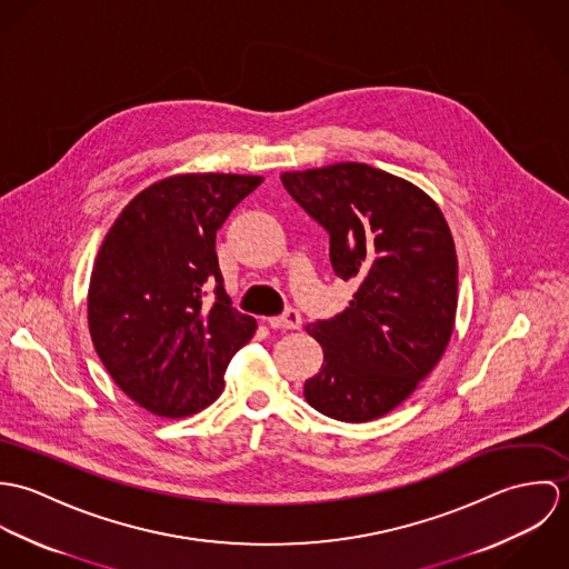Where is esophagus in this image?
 <instances>
[{
  "label": "esophagus",
  "instance_id": "obj_1",
  "mask_svg": "<svg viewBox=\"0 0 569 569\" xmlns=\"http://www.w3.org/2000/svg\"><path fill=\"white\" fill-rule=\"evenodd\" d=\"M267 325L276 328V330H298L302 326V318H300V313L296 309H289V311H284L278 318H269Z\"/></svg>",
  "mask_w": 569,
  "mask_h": 569
}]
</instances>
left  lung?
Listing matches in <instances>:
<instances>
[{
    "instance_id": "8db88e82",
    "label": "left lung",
    "mask_w": 569,
    "mask_h": 569,
    "mask_svg": "<svg viewBox=\"0 0 569 569\" xmlns=\"http://www.w3.org/2000/svg\"><path fill=\"white\" fill-rule=\"evenodd\" d=\"M282 183L325 226L332 271L357 282L343 313L307 325L325 363L305 399L343 422L386 416L436 368L456 326L449 223L416 183L368 163L287 170Z\"/></svg>"
}]
</instances>
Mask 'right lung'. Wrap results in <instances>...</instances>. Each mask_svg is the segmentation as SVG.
<instances>
[{"instance_id":"right-lung-1","label":"right lung","mask_w":569,"mask_h":569,"mask_svg":"<svg viewBox=\"0 0 569 569\" xmlns=\"http://www.w3.org/2000/svg\"><path fill=\"white\" fill-rule=\"evenodd\" d=\"M260 174L183 172L138 192L93 260L87 322L116 386L147 411L181 418L214 403L256 320L232 307L217 230ZM218 284L214 303L204 289Z\"/></svg>"}]
</instances>
